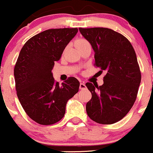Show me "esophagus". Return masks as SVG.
<instances>
[{"label": "esophagus", "instance_id": "34e87169", "mask_svg": "<svg viewBox=\"0 0 153 153\" xmlns=\"http://www.w3.org/2000/svg\"><path fill=\"white\" fill-rule=\"evenodd\" d=\"M79 87H80V89H85L86 88V86L85 85V83H84V82L81 83V84H80Z\"/></svg>", "mask_w": 153, "mask_h": 153}]
</instances>
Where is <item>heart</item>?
<instances>
[{"mask_svg": "<svg viewBox=\"0 0 153 153\" xmlns=\"http://www.w3.org/2000/svg\"><path fill=\"white\" fill-rule=\"evenodd\" d=\"M75 45L78 49H80L81 48L85 47L86 45H89V43L85 38H79L75 41Z\"/></svg>", "mask_w": 153, "mask_h": 153, "instance_id": "1", "label": "heart"}]
</instances>
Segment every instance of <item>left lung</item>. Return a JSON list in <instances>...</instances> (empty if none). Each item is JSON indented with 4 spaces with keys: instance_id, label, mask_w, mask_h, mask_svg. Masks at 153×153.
Here are the masks:
<instances>
[{
    "instance_id": "left-lung-1",
    "label": "left lung",
    "mask_w": 153,
    "mask_h": 153,
    "mask_svg": "<svg viewBox=\"0 0 153 153\" xmlns=\"http://www.w3.org/2000/svg\"><path fill=\"white\" fill-rule=\"evenodd\" d=\"M95 52L94 65L105 70L104 84L86 83L92 98L86 105L88 116L101 124L122 119L133 106L141 79L136 54L129 40L111 29L79 28Z\"/></svg>"
}]
</instances>
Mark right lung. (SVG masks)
Returning a JSON list of instances; mask_svg holds the SVG:
<instances>
[{
    "label": "right lung",
    "mask_w": 153,
    "mask_h": 153,
    "mask_svg": "<svg viewBox=\"0 0 153 153\" xmlns=\"http://www.w3.org/2000/svg\"><path fill=\"white\" fill-rule=\"evenodd\" d=\"M78 28L51 29L29 39L14 69L17 95L27 115L41 125L58 122L68 100L78 92L80 83L69 77L59 85L52 76L55 61L75 36Z\"/></svg>",
    "instance_id": "add662e5"
}]
</instances>
